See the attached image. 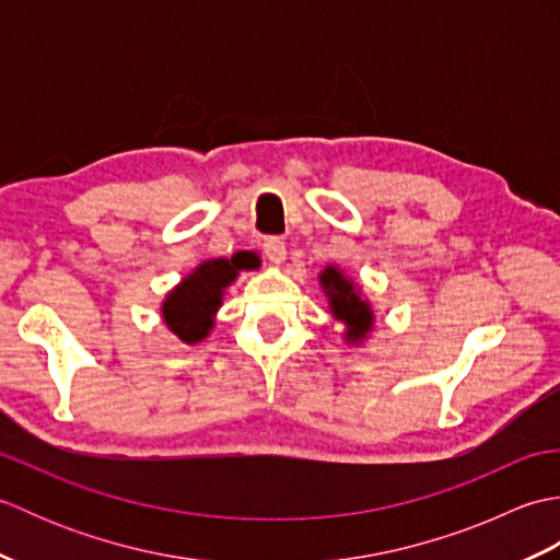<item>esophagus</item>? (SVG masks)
Listing matches in <instances>:
<instances>
[{"instance_id": "1", "label": "esophagus", "mask_w": 560, "mask_h": 560, "mask_svg": "<svg viewBox=\"0 0 560 560\" xmlns=\"http://www.w3.org/2000/svg\"><path fill=\"white\" fill-rule=\"evenodd\" d=\"M261 249H265V257L273 265H281L283 259H287V243L281 241V237H267L265 243H261Z\"/></svg>"}]
</instances>
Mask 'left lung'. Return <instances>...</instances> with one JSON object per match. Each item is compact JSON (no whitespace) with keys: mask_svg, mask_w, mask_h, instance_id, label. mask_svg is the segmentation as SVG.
<instances>
[{"mask_svg":"<svg viewBox=\"0 0 560 560\" xmlns=\"http://www.w3.org/2000/svg\"><path fill=\"white\" fill-rule=\"evenodd\" d=\"M323 287L329 291V305L331 311H335L337 317L347 319L349 325V337L351 339H361L368 329H371L373 323V315L368 311V305L359 299V295L353 293L351 283L341 277V273L335 267H327L323 271Z\"/></svg>","mask_w":560,"mask_h":560,"instance_id":"1","label":"left lung"}]
</instances>
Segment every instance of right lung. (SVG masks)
I'll return each mask as SVG.
<instances>
[{
  "label": "right lung",
  "mask_w": 560,
  "mask_h": 560,
  "mask_svg": "<svg viewBox=\"0 0 560 560\" xmlns=\"http://www.w3.org/2000/svg\"><path fill=\"white\" fill-rule=\"evenodd\" d=\"M249 267L245 259H211L177 287L163 303V317L177 337L187 343H197L207 337L213 325V313L221 305V293L237 277V271Z\"/></svg>",
  "instance_id": "1"
}]
</instances>
